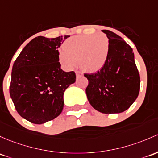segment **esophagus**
Listing matches in <instances>:
<instances>
[{
  "label": "esophagus",
  "mask_w": 158,
  "mask_h": 158,
  "mask_svg": "<svg viewBox=\"0 0 158 158\" xmlns=\"http://www.w3.org/2000/svg\"><path fill=\"white\" fill-rule=\"evenodd\" d=\"M76 77H77V78L80 77V76H82V75H83V74L82 73L79 72V71H76Z\"/></svg>",
  "instance_id": "obj_1"
}]
</instances>
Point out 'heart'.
Here are the masks:
<instances>
[{"mask_svg": "<svg viewBox=\"0 0 158 158\" xmlns=\"http://www.w3.org/2000/svg\"><path fill=\"white\" fill-rule=\"evenodd\" d=\"M110 41L104 34L73 36L67 39L59 51V60L66 69L75 67L78 61L86 72L97 73L107 64Z\"/></svg>", "mask_w": 158, "mask_h": 158, "instance_id": "obj_1", "label": "heart"}]
</instances>
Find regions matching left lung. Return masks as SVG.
I'll list each match as a JSON object with an SVG mask.
<instances>
[{
    "label": "left lung",
    "mask_w": 158,
    "mask_h": 158,
    "mask_svg": "<svg viewBox=\"0 0 158 158\" xmlns=\"http://www.w3.org/2000/svg\"><path fill=\"white\" fill-rule=\"evenodd\" d=\"M110 41V55L102 69L85 74L89 80L85 89L88 100L103 114H119L127 110L137 98L140 76L132 48L120 36L110 30H102Z\"/></svg>",
    "instance_id": "left-lung-1"
}]
</instances>
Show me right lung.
Instances as JSON below:
<instances>
[{
  "label": "right lung",
  "mask_w": 158,
  "mask_h": 158,
  "mask_svg": "<svg viewBox=\"0 0 158 158\" xmlns=\"http://www.w3.org/2000/svg\"><path fill=\"white\" fill-rule=\"evenodd\" d=\"M68 37L38 36L13 64L10 94L18 114L32 123L58 117L64 108V92L76 82V73L64 72L59 62L58 48Z\"/></svg>",
  "instance_id": "right-lung-1"
}]
</instances>
